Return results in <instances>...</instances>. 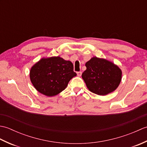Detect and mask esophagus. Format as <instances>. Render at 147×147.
<instances>
[{
	"instance_id": "1",
	"label": "esophagus",
	"mask_w": 147,
	"mask_h": 147,
	"mask_svg": "<svg viewBox=\"0 0 147 147\" xmlns=\"http://www.w3.org/2000/svg\"><path fill=\"white\" fill-rule=\"evenodd\" d=\"M82 72H81V71L77 72V75L78 76H82Z\"/></svg>"
}]
</instances>
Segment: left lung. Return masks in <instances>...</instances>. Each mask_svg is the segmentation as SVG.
I'll return each instance as SVG.
<instances>
[{
  "instance_id": "obj_1",
  "label": "left lung",
  "mask_w": 147,
  "mask_h": 147,
  "mask_svg": "<svg viewBox=\"0 0 147 147\" xmlns=\"http://www.w3.org/2000/svg\"><path fill=\"white\" fill-rule=\"evenodd\" d=\"M82 74L87 88L99 95H105L116 89L121 80L122 72L117 65L104 59L93 57L85 64Z\"/></svg>"
}]
</instances>
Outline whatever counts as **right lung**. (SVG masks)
Returning a JSON list of instances; mask_svg holds the SVG:
<instances>
[{"label":"right lung","mask_w":147,"mask_h":147,"mask_svg":"<svg viewBox=\"0 0 147 147\" xmlns=\"http://www.w3.org/2000/svg\"><path fill=\"white\" fill-rule=\"evenodd\" d=\"M30 80L37 91L48 96L64 90L76 73L71 61L60 57L42 59L30 70Z\"/></svg>","instance_id":"1"}]
</instances>
